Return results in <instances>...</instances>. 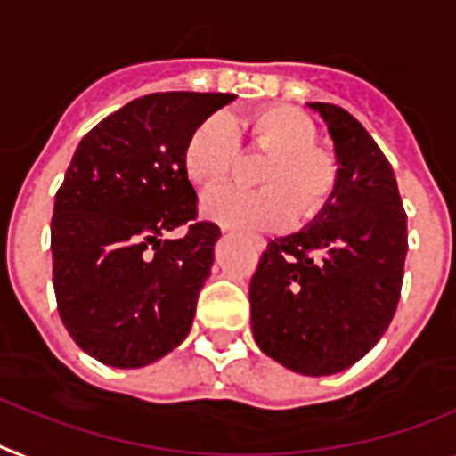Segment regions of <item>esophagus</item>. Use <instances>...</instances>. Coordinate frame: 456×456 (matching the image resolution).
Returning <instances> with one entry per match:
<instances>
[{"mask_svg":"<svg viewBox=\"0 0 456 456\" xmlns=\"http://www.w3.org/2000/svg\"><path fill=\"white\" fill-rule=\"evenodd\" d=\"M222 232H229V229L222 227ZM248 240H250V246L255 248V250H257V252H262L264 248H266V240L259 239V236H250V239H248Z\"/></svg>","mask_w":456,"mask_h":456,"instance_id":"esophagus-1","label":"esophagus"}]
</instances>
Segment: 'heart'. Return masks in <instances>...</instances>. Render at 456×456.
<instances>
[{"label": "heart", "instance_id": "obj_1", "mask_svg": "<svg viewBox=\"0 0 456 456\" xmlns=\"http://www.w3.org/2000/svg\"><path fill=\"white\" fill-rule=\"evenodd\" d=\"M236 127L255 151L269 152L257 171L262 190L220 185L206 192L201 210L210 220L236 229H282L299 217H313L322 208L336 183V167L327 152L313 148L315 125L292 106H271ZM239 139L224 116L204 120L190 134L183 164L190 181L213 185L234 169Z\"/></svg>", "mask_w": 456, "mask_h": 456}]
</instances>
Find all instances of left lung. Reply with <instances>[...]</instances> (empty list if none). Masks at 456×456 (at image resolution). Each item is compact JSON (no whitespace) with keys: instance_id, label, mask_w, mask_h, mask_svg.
I'll return each mask as SVG.
<instances>
[{"instance_id":"8db88e82","label":"left lung","mask_w":456,"mask_h":456,"mask_svg":"<svg viewBox=\"0 0 456 456\" xmlns=\"http://www.w3.org/2000/svg\"><path fill=\"white\" fill-rule=\"evenodd\" d=\"M334 141L336 183L297 234L271 240L250 282L252 336L301 376H334L373 350L403 282L408 220L387 157L340 106L313 102Z\"/></svg>"}]
</instances>
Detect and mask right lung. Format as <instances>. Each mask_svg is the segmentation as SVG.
<instances>
[{
    "instance_id": "add662e5",
    "label": "right lung",
    "mask_w": 456,
    "mask_h": 456,
    "mask_svg": "<svg viewBox=\"0 0 456 456\" xmlns=\"http://www.w3.org/2000/svg\"><path fill=\"white\" fill-rule=\"evenodd\" d=\"M232 99L145 94L90 129L71 157L53 210V287L69 336L102 364L148 366L192 329L220 229L194 220L183 152ZM183 224L186 236L169 240Z\"/></svg>"
}]
</instances>
